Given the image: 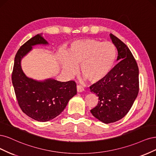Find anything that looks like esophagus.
Segmentation results:
<instances>
[{"label": "esophagus", "mask_w": 156, "mask_h": 156, "mask_svg": "<svg viewBox=\"0 0 156 156\" xmlns=\"http://www.w3.org/2000/svg\"><path fill=\"white\" fill-rule=\"evenodd\" d=\"M76 90H77V91L78 93L83 92L84 91V88H83V87L82 86V85H77Z\"/></svg>", "instance_id": "esophagus-1"}]
</instances>
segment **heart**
<instances>
[{
  "label": "heart",
  "instance_id": "heart-1",
  "mask_svg": "<svg viewBox=\"0 0 156 156\" xmlns=\"http://www.w3.org/2000/svg\"><path fill=\"white\" fill-rule=\"evenodd\" d=\"M116 56V47L113 43L86 38L72 42L66 55L62 54V62L69 74L76 73L80 65L83 76L90 82L97 83L108 76Z\"/></svg>",
  "mask_w": 156,
  "mask_h": 156
}]
</instances>
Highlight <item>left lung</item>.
I'll list each match as a JSON object with an SVG mask.
<instances>
[{"instance_id": "obj_1", "label": "left lung", "mask_w": 156, "mask_h": 156, "mask_svg": "<svg viewBox=\"0 0 156 156\" xmlns=\"http://www.w3.org/2000/svg\"><path fill=\"white\" fill-rule=\"evenodd\" d=\"M118 51L115 65L108 76L90 87L98 97V103L91 113L104 123L118 121L126 115L139 93V68L128 47L121 40L110 34Z\"/></svg>"}]
</instances>
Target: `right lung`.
Listing matches in <instances>:
<instances>
[{
	"label": "right lung",
	"mask_w": 156,
	"mask_h": 156,
	"mask_svg": "<svg viewBox=\"0 0 156 156\" xmlns=\"http://www.w3.org/2000/svg\"><path fill=\"white\" fill-rule=\"evenodd\" d=\"M48 42L41 34L30 39L20 47L16 55L12 75L15 93L23 113L39 122H46L61 113L69 101L76 94L74 81L62 82L54 79L39 82L28 78L23 73L21 59L34 45Z\"/></svg>",
	"instance_id": "obj_1"
}]
</instances>
